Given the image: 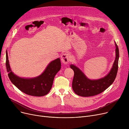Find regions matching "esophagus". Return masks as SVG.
<instances>
[{
  "mask_svg": "<svg viewBox=\"0 0 129 129\" xmlns=\"http://www.w3.org/2000/svg\"><path fill=\"white\" fill-rule=\"evenodd\" d=\"M61 60L64 64H67L69 62L70 57L69 54L64 53L61 56Z\"/></svg>",
  "mask_w": 129,
  "mask_h": 129,
  "instance_id": "obj_1",
  "label": "esophagus"
}]
</instances>
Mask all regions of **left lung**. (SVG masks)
I'll list each match as a JSON object with an SVG mask.
<instances>
[{"mask_svg":"<svg viewBox=\"0 0 129 129\" xmlns=\"http://www.w3.org/2000/svg\"><path fill=\"white\" fill-rule=\"evenodd\" d=\"M116 57L110 73L107 76L97 80H90L87 78L84 74L78 67L74 65L70 66L74 72L72 82L74 91L77 95L82 97H90L97 95L105 91L114 82L118 70L119 57V48L116 43Z\"/></svg>","mask_w":129,"mask_h":129,"instance_id":"left-lung-1","label":"left lung"}]
</instances>
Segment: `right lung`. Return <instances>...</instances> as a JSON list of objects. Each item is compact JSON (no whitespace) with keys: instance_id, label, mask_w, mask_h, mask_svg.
<instances>
[{"instance_id":"obj_1","label":"right lung","mask_w":129,"mask_h":129,"mask_svg":"<svg viewBox=\"0 0 129 129\" xmlns=\"http://www.w3.org/2000/svg\"><path fill=\"white\" fill-rule=\"evenodd\" d=\"M6 65L8 77L12 84L22 92L28 95L37 97L45 96L49 92L54 77L61 67L60 60L58 58L51 62L40 76L30 79L20 78L11 71L7 51Z\"/></svg>"}]
</instances>
